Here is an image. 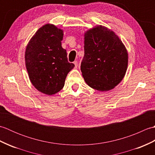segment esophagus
<instances>
[{
  "instance_id": "obj_1",
  "label": "esophagus",
  "mask_w": 155,
  "mask_h": 155,
  "mask_svg": "<svg viewBox=\"0 0 155 155\" xmlns=\"http://www.w3.org/2000/svg\"><path fill=\"white\" fill-rule=\"evenodd\" d=\"M73 63L74 64V67L75 68H77V67H78V62L77 61H74Z\"/></svg>"
}]
</instances>
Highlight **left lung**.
Masks as SVG:
<instances>
[{
	"instance_id": "1",
	"label": "left lung",
	"mask_w": 155,
	"mask_h": 155,
	"mask_svg": "<svg viewBox=\"0 0 155 155\" xmlns=\"http://www.w3.org/2000/svg\"><path fill=\"white\" fill-rule=\"evenodd\" d=\"M84 55L81 70L86 83L99 91L113 89L123 80L128 52L114 32L99 25L84 33Z\"/></svg>"
}]
</instances>
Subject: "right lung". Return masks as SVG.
<instances>
[{
	"instance_id": "add662e5",
	"label": "right lung",
	"mask_w": 155,
	"mask_h": 155,
	"mask_svg": "<svg viewBox=\"0 0 155 155\" xmlns=\"http://www.w3.org/2000/svg\"><path fill=\"white\" fill-rule=\"evenodd\" d=\"M63 31L47 24L36 32L25 51V64L29 79L37 89L52 95L64 85L68 73L74 64L68 61L67 51L62 47Z\"/></svg>"
}]
</instances>
